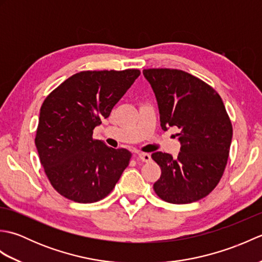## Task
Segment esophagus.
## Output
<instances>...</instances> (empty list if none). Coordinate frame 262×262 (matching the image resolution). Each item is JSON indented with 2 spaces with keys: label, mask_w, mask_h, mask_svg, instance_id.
<instances>
[{
  "label": "esophagus",
  "mask_w": 262,
  "mask_h": 262,
  "mask_svg": "<svg viewBox=\"0 0 262 262\" xmlns=\"http://www.w3.org/2000/svg\"><path fill=\"white\" fill-rule=\"evenodd\" d=\"M137 159H140L143 162H149V161H151V155L148 153H138Z\"/></svg>",
  "instance_id": "1"
}]
</instances>
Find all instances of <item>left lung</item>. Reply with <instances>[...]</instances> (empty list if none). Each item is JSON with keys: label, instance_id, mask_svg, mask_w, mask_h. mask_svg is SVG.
Returning a JSON list of instances; mask_svg holds the SVG:
<instances>
[{"label": "left lung", "instance_id": "left-lung-1", "mask_svg": "<svg viewBox=\"0 0 262 262\" xmlns=\"http://www.w3.org/2000/svg\"><path fill=\"white\" fill-rule=\"evenodd\" d=\"M157 98L161 127H178L177 158L155 152L161 168L154 191L164 202L190 204L207 196L220 182L229 159L232 124L222 98L198 77L180 70L143 71Z\"/></svg>", "mask_w": 262, "mask_h": 262}]
</instances>
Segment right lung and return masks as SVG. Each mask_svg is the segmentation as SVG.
Returning a JSON list of instances; mask_svg holds the SVG:
<instances>
[{
	"mask_svg": "<svg viewBox=\"0 0 262 262\" xmlns=\"http://www.w3.org/2000/svg\"><path fill=\"white\" fill-rule=\"evenodd\" d=\"M140 74L134 69L83 71L45 99L35 143L48 180L65 198L99 202L129 164V151L109 147L92 135Z\"/></svg>",
	"mask_w": 262,
	"mask_h": 262,
	"instance_id": "add662e5",
	"label": "right lung"
}]
</instances>
